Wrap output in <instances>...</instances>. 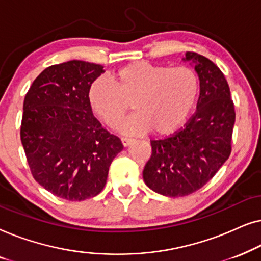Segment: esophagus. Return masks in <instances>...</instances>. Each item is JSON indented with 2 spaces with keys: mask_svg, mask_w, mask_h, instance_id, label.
<instances>
[{
  "mask_svg": "<svg viewBox=\"0 0 261 261\" xmlns=\"http://www.w3.org/2000/svg\"><path fill=\"white\" fill-rule=\"evenodd\" d=\"M121 141H122V145L124 146V147H127V146H129L132 142H133V139L127 138V137H122V138H121Z\"/></svg>",
  "mask_w": 261,
  "mask_h": 261,
  "instance_id": "esophagus-1",
  "label": "esophagus"
}]
</instances>
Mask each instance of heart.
I'll use <instances>...</instances> for the list:
<instances>
[{
  "label": "heart",
  "mask_w": 261,
  "mask_h": 261,
  "mask_svg": "<svg viewBox=\"0 0 261 261\" xmlns=\"http://www.w3.org/2000/svg\"><path fill=\"white\" fill-rule=\"evenodd\" d=\"M112 82L98 78L89 88L92 112L115 128L129 110L135 114L121 126L124 133L169 135L185 122L197 101L199 81L189 66L169 67L146 62L127 64L112 74Z\"/></svg>",
  "instance_id": "b5f03b06"
}]
</instances>
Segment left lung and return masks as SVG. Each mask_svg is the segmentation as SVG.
Listing matches in <instances>:
<instances>
[{
	"instance_id": "1",
	"label": "left lung",
	"mask_w": 261,
	"mask_h": 261,
	"mask_svg": "<svg viewBox=\"0 0 261 261\" xmlns=\"http://www.w3.org/2000/svg\"><path fill=\"white\" fill-rule=\"evenodd\" d=\"M199 77L197 109L180 129L151 140L152 154L144 180L153 191L183 197L204 187L231 153L235 122L234 102L228 82L212 60L187 52Z\"/></svg>"
}]
</instances>
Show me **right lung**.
Here are the masks:
<instances>
[{
  "instance_id": "obj_1",
  "label": "right lung",
  "mask_w": 261,
  "mask_h": 261,
  "mask_svg": "<svg viewBox=\"0 0 261 261\" xmlns=\"http://www.w3.org/2000/svg\"><path fill=\"white\" fill-rule=\"evenodd\" d=\"M102 72V65L82 60L57 64L42 71L24 96L20 138L32 176L67 201L98 195L123 148L89 105V88Z\"/></svg>"
}]
</instances>
